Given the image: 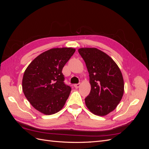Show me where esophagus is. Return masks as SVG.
<instances>
[{
  "mask_svg": "<svg viewBox=\"0 0 149 149\" xmlns=\"http://www.w3.org/2000/svg\"><path fill=\"white\" fill-rule=\"evenodd\" d=\"M80 86H81V84H80V83H78V84H75L74 85V87L75 88H79Z\"/></svg>",
  "mask_w": 149,
  "mask_h": 149,
  "instance_id": "esophagus-1",
  "label": "esophagus"
}]
</instances>
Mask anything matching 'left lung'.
I'll return each instance as SVG.
<instances>
[{"instance_id": "8db88e82", "label": "left lung", "mask_w": 149, "mask_h": 149, "mask_svg": "<svg viewBox=\"0 0 149 149\" xmlns=\"http://www.w3.org/2000/svg\"><path fill=\"white\" fill-rule=\"evenodd\" d=\"M79 53L85 62L91 91L85 104L93 114L104 116L113 111L123 96V74L116 62L96 48H81Z\"/></svg>"}]
</instances>
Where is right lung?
<instances>
[{
    "mask_svg": "<svg viewBox=\"0 0 149 149\" xmlns=\"http://www.w3.org/2000/svg\"><path fill=\"white\" fill-rule=\"evenodd\" d=\"M75 51L66 47L49 49L36 57L26 68L22 90L35 109L52 115L63 107L71 88L65 84L62 70Z\"/></svg>",
    "mask_w": 149,
    "mask_h": 149,
    "instance_id": "1",
    "label": "right lung"
}]
</instances>
